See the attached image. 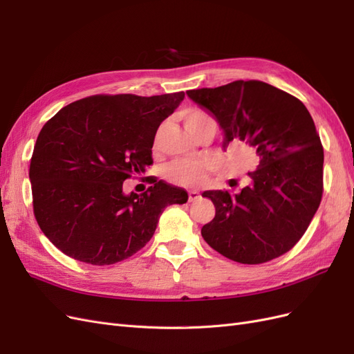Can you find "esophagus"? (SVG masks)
Instances as JSON below:
<instances>
[{
    "label": "esophagus",
    "mask_w": 354,
    "mask_h": 354,
    "mask_svg": "<svg viewBox=\"0 0 354 354\" xmlns=\"http://www.w3.org/2000/svg\"><path fill=\"white\" fill-rule=\"evenodd\" d=\"M201 198V194L198 190H190L189 192V201L194 202V201H198Z\"/></svg>",
    "instance_id": "34e87169"
}]
</instances>
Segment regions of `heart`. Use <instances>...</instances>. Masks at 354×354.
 <instances>
[{
    "label": "heart",
    "mask_w": 354,
    "mask_h": 354,
    "mask_svg": "<svg viewBox=\"0 0 354 354\" xmlns=\"http://www.w3.org/2000/svg\"><path fill=\"white\" fill-rule=\"evenodd\" d=\"M183 122L189 133L198 136L203 130H216L217 131V120L208 111L201 108H190L183 113ZM158 142V138H156ZM209 164L207 160L194 159V160H176L164 169V176L177 186L183 187H195L199 186L207 176Z\"/></svg>",
    "instance_id": "obj_1"
}]
</instances>
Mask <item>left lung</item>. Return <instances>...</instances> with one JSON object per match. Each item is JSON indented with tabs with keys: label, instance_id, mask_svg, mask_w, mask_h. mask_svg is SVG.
I'll return each instance as SVG.
<instances>
[{
	"label": "left lung",
	"instance_id": "8db88e82",
	"mask_svg": "<svg viewBox=\"0 0 354 354\" xmlns=\"http://www.w3.org/2000/svg\"><path fill=\"white\" fill-rule=\"evenodd\" d=\"M214 113L224 147L242 142L260 164L239 194L207 190L216 217L201 229L211 248L242 264H261L292 250L306 233L324 194V147L301 100L263 81H233L189 90Z\"/></svg>",
	"mask_w": 354,
	"mask_h": 354
}]
</instances>
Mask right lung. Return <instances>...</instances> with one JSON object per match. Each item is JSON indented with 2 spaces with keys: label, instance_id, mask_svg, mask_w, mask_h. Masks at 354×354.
<instances>
[{
  "label": "right lung",
  "instance_id": "add662e5",
  "mask_svg": "<svg viewBox=\"0 0 354 354\" xmlns=\"http://www.w3.org/2000/svg\"><path fill=\"white\" fill-rule=\"evenodd\" d=\"M183 99V91L97 94L44 124L29 178L35 220L56 248L93 266L120 263L151 241L168 205L187 201L185 189L153 176L145 177L151 186L142 195L122 192L125 180L152 165L158 127Z\"/></svg>",
  "mask_w": 354,
  "mask_h": 354
}]
</instances>
